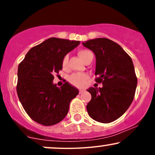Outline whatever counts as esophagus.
I'll use <instances>...</instances> for the list:
<instances>
[{
  "label": "esophagus",
  "instance_id": "obj_1",
  "mask_svg": "<svg viewBox=\"0 0 155 155\" xmlns=\"http://www.w3.org/2000/svg\"><path fill=\"white\" fill-rule=\"evenodd\" d=\"M83 92H84V90H81V89H80V90H79V93H80V94L82 93Z\"/></svg>",
  "mask_w": 155,
  "mask_h": 155
}]
</instances>
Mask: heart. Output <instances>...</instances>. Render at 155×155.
Segmentation results:
<instances>
[{"label": "heart", "mask_w": 155, "mask_h": 155, "mask_svg": "<svg viewBox=\"0 0 155 155\" xmlns=\"http://www.w3.org/2000/svg\"><path fill=\"white\" fill-rule=\"evenodd\" d=\"M79 58L82 60L83 62H85L90 57H93L92 52L89 49H80L78 51ZM68 61V56L65 55L63 58V61H62V65L63 68L66 67ZM88 79V75L86 74H74L69 77V81L74 86L77 87H82L86 84V81Z\"/></svg>", "instance_id": "b5f03b06"}]
</instances>
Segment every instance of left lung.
<instances>
[{
    "label": "left lung",
    "mask_w": 155,
    "mask_h": 155,
    "mask_svg": "<svg viewBox=\"0 0 155 155\" xmlns=\"http://www.w3.org/2000/svg\"><path fill=\"white\" fill-rule=\"evenodd\" d=\"M96 58L95 81L103 87H90L88 114L102 123L114 122L130 107L134 98L137 77L132 59L116 42L98 38L83 42Z\"/></svg>",
    "instance_id": "8db88e82"
}]
</instances>
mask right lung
<instances>
[{
	"instance_id": "right-lung-1",
	"label": "right lung",
	"mask_w": 155,
	"mask_h": 155,
	"mask_svg": "<svg viewBox=\"0 0 155 155\" xmlns=\"http://www.w3.org/2000/svg\"><path fill=\"white\" fill-rule=\"evenodd\" d=\"M79 41L50 38L31 48L19 64L17 95L23 108L33 120L45 126L65 118L69 105L79 90L68 82L58 87L54 75L63 68L62 61Z\"/></svg>"
}]
</instances>
